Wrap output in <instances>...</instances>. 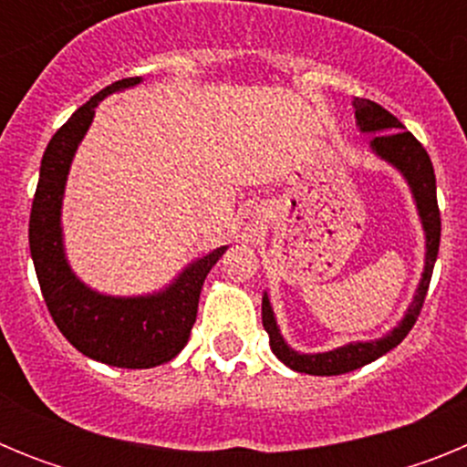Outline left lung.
Segmentation results:
<instances>
[{
  "instance_id": "8db88e82",
  "label": "left lung",
  "mask_w": 467,
  "mask_h": 467,
  "mask_svg": "<svg viewBox=\"0 0 467 467\" xmlns=\"http://www.w3.org/2000/svg\"><path fill=\"white\" fill-rule=\"evenodd\" d=\"M356 107V119L362 133H374L372 150L388 161L390 166L398 168L404 175V180L410 182L411 193L416 198V208H419L420 222H423V231H426V269H423V278L419 283L414 301H411L410 311L402 317V323L386 334L383 339L377 341H358V344L341 346V348L327 350V353H313V356H301L296 350L285 344L280 337V329L275 325L274 308L269 304V296L264 295L262 299V323L264 329L269 332L271 350L275 353L280 362L301 374H313V377H337V374L353 372L358 367L369 365L372 360L381 358L383 353L393 350L400 341L410 334L414 327L416 317H419L423 301L428 295V285L432 278V266H435L437 250H440V231H442V222H440V208H437V187H435V171H432L431 156L423 150V144L404 130L402 123L383 109L381 105L365 98H356L353 102Z\"/></svg>"
}]
</instances>
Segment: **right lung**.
Here are the masks:
<instances>
[{
  "label": "right lung",
  "instance_id": "obj_1",
  "mask_svg": "<svg viewBox=\"0 0 467 467\" xmlns=\"http://www.w3.org/2000/svg\"><path fill=\"white\" fill-rule=\"evenodd\" d=\"M140 81V77L114 81L57 128L41 159L30 213L32 262L53 323L84 356L126 369L163 365L187 346L205 275L226 250L222 245L203 259H196L177 275L175 283L150 296L98 295L69 269L60 231V205L69 163L93 121L98 102Z\"/></svg>",
  "mask_w": 467,
  "mask_h": 467
}]
</instances>
